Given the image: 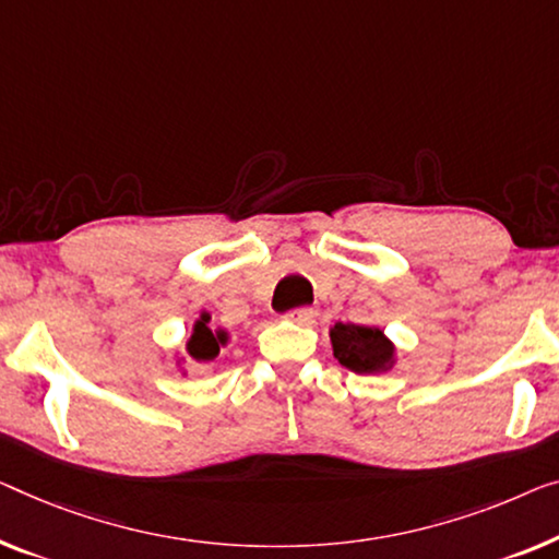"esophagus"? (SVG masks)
Returning <instances> with one entry per match:
<instances>
[{
    "label": "esophagus",
    "mask_w": 559,
    "mask_h": 559,
    "mask_svg": "<svg viewBox=\"0 0 559 559\" xmlns=\"http://www.w3.org/2000/svg\"><path fill=\"white\" fill-rule=\"evenodd\" d=\"M286 319L294 323H301V326H308V323H313V319H316V308H308V306L294 308V311L286 313Z\"/></svg>",
    "instance_id": "obj_1"
}]
</instances>
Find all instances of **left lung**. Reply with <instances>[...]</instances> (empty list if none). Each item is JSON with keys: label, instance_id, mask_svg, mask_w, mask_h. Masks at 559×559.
I'll return each mask as SVG.
<instances>
[{"label": "left lung", "instance_id": "8db88e82", "mask_svg": "<svg viewBox=\"0 0 559 559\" xmlns=\"http://www.w3.org/2000/svg\"><path fill=\"white\" fill-rule=\"evenodd\" d=\"M333 356L341 366L356 373H381L394 366L396 348L377 326H359V323H336L329 331Z\"/></svg>", "mask_w": 559, "mask_h": 559}]
</instances>
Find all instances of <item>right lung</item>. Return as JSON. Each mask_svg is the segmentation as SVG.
I'll list each match as a JSON object with an SVG mask.
<instances>
[{"mask_svg":"<svg viewBox=\"0 0 559 559\" xmlns=\"http://www.w3.org/2000/svg\"><path fill=\"white\" fill-rule=\"evenodd\" d=\"M211 323V313H200V319L195 321L193 333H190L188 344H186V352L193 361L198 364H207L213 361L215 356L221 354V348L228 344V331L223 329H211L207 326Z\"/></svg>","mask_w":559,"mask_h":559,"instance_id":"right-lung-1","label":"right lung"}]
</instances>
